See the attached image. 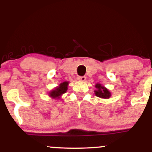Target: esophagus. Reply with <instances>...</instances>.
Here are the masks:
<instances>
[{"mask_svg": "<svg viewBox=\"0 0 152 152\" xmlns=\"http://www.w3.org/2000/svg\"><path fill=\"white\" fill-rule=\"evenodd\" d=\"M78 79H79V81H82V82H85V80H86V77L85 76H79L78 77Z\"/></svg>", "mask_w": 152, "mask_h": 152, "instance_id": "obj_1", "label": "esophagus"}]
</instances>
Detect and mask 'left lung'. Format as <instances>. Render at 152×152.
I'll return each mask as SVG.
<instances>
[{
  "mask_svg": "<svg viewBox=\"0 0 152 152\" xmlns=\"http://www.w3.org/2000/svg\"><path fill=\"white\" fill-rule=\"evenodd\" d=\"M96 91H95V94L96 96L100 97V98H109L110 96V94L108 91V90L106 89L103 86H102L100 84H96Z\"/></svg>",
  "mask_w": 152,
  "mask_h": 152,
  "instance_id": "obj_1",
  "label": "left lung"
}]
</instances>
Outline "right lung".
Masks as SVG:
<instances>
[{
    "label": "right lung",
    "instance_id": "obj_1",
    "mask_svg": "<svg viewBox=\"0 0 152 152\" xmlns=\"http://www.w3.org/2000/svg\"><path fill=\"white\" fill-rule=\"evenodd\" d=\"M67 85H68V82H63V83H61L58 88H56L54 91H51V92L50 93V96L53 97V98H58V97H59L61 94H64V93L67 91Z\"/></svg>",
    "mask_w": 152,
    "mask_h": 152
}]
</instances>
